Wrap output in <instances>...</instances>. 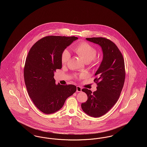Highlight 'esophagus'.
<instances>
[{
	"mask_svg": "<svg viewBox=\"0 0 147 147\" xmlns=\"http://www.w3.org/2000/svg\"><path fill=\"white\" fill-rule=\"evenodd\" d=\"M82 90V88L79 86H77V92H81Z\"/></svg>",
	"mask_w": 147,
	"mask_h": 147,
	"instance_id": "1",
	"label": "esophagus"
}]
</instances>
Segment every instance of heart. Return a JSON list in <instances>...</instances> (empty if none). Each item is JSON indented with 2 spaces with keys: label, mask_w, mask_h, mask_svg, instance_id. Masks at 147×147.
Returning a JSON list of instances; mask_svg holds the SVG:
<instances>
[{
  "label": "heart",
  "mask_w": 147,
  "mask_h": 147,
  "mask_svg": "<svg viewBox=\"0 0 147 147\" xmlns=\"http://www.w3.org/2000/svg\"><path fill=\"white\" fill-rule=\"evenodd\" d=\"M74 51L78 56L83 59L86 63H92V66L96 65L98 60L96 58L97 49L91 44L86 42L79 43L74 47ZM70 55L67 49L64 50L61 55V62L62 64H66L70 61ZM86 75L82 74L80 78L85 77Z\"/></svg>",
  "instance_id": "1"
}]
</instances>
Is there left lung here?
Instances as JSON below:
<instances>
[{"label":"left lung","mask_w":147,"mask_h":147,"mask_svg":"<svg viewBox=\"0 0 147 147\" xmlns=\"http://www.w3.org/2000/svg\"><path fill=\"white\" fill-rule=\"evenodd\" d=\"M86 39L101 46L103 59L94 80L97 84V90L92 92L86 88L83 89L88 100L81 106L89 116L98 117L108 112L119 99L125 80V62L119 48L111 40L105 37Z\"/></svg>","instance_id":"1"}]
</instances>
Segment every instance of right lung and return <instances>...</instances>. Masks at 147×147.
<instances>
[{"instance_id":"1","label":"right lung","mask_w":147,"mask_h":147,"mask_svg":"<svg viewBox=\"0 0 147 147\" xmlns=\"http://www.w3.org/2000/svg\"><path fill=\"white\" fill-rule=\"evenodd\" d=\"M77 39L75 36H46L36 42L28 52L24 69L25 83L34 105L44 113L60 110L66 99L77 90L76 86L72 84H56L54 72L62 68L63 51Z\"/></svg>"}]
</instances>
